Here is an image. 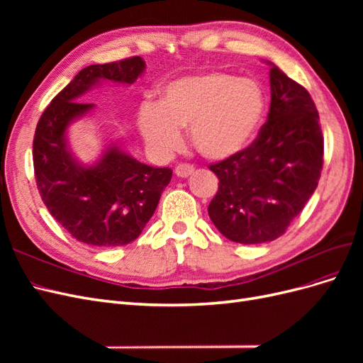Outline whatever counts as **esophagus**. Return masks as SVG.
<instances>
[{"mask_svg":"<svg viewBox=\"0 0 363 363\" xmlns=\"http://www.w3.org/2000/svg\"><path fill=\"white\" fill-rule=\"evenodd\" d=\"M194 171H195V168L192 167V164L182 163V164H179L177 168H175V175H177V177L184 179V177H189V175H192Z\"/></svg>","mask_w":363,"mask_h":363,"instance_id":"34e87169","label":"esophagus"}]
</instances>
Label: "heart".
I'll use <instances>...</instances> for the list:
<instances>
[{
	"label": "heart",
	"mask_w": 363,
	"mask_h": 363,
	"mask_svg": "<svg viewBox=\"0 0 363 363\" xmlns=\"http://www.w3.org/2000/svg\"><path fill=\"white\" fill-rule=\"evenodd\" d=\"M267 112L262 86L225 72L184 77L164 87L160 104L139 108V130L157 156L183 145L182 128L191 127L192 145L213 162L245 151L257 136Z\"/></svg>",
	"instance_id": "heart-1"
}]
</instances>
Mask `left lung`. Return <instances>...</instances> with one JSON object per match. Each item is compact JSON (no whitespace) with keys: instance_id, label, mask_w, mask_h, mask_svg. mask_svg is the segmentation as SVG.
<instances>
[{"instance_id":"1","label":"left lung","mask_w":363,"mask_h":363,"mask_svg":"<svg viewBox=\"0 0 363 363\" xmlns=\"http://www.w3.org/2000/svg\"><path fill=\"white\" fill-rule=\"evenodd\" d=\"M268 63V121L245 151L208 167L219 179L208 216L227 239L247 245L271 242L286 232L323 169L324 138L312 96Z\"/></svg>"}]
</instances>
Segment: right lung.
I'll return each mask as SVG.
<instances>
[{"instance_id":"right-lung-1","label":"right lung","mask_w":363,"mask_h":363,"mask_svg":"<svg viewBox=\"0 0 363 363\" xmlns=\"http://www.w3.org/2000/svg\"><path fill=\"white\" fill-rule=\"evenodd\" d=\"M145 71L142 57L91 65L74 77L43 111L33 140V164L43 204L67 232L94 247L127 245L142 233L172 177L130 156L118 142L92 164L77 160L68 128L94 111L79 98L101 82L133 84Z\"/></svg>"}]
</instances>
